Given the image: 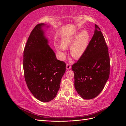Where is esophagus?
Segmentation results:
<instances>
[{
	"label": "esophagus",
	"mask_w": 126,
	"mask_h": 126,
	"mask_svg": "<svg viewBox=\"0 0 126 126\" xmlns=\"http://www.w3.org/2000/svg\"><path fill=\"white\" fill-rule=\"evenodd\" d=\"M71 68V65L69 63H67L66 64V69L67 70H69Z\"/></svg>",
	"instance_id": "obj_1"
}]
</instances>
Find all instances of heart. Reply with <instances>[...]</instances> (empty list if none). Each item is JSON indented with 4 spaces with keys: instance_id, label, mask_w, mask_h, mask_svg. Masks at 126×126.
<instances>
[{
    "instance_id": "obj_1",
    "label": "heart",
    "mask_w": 126,
    "mask_h": 126,
    "mask_svg": "<svg viewBox=\"0 0 126 126\" xmlns=\"http://www.w3.org/2000/svg\"><path fill=\"white\" fill-rule=\"evenodd\" d=\"M89 33L82 30L77 34L67 35L63 37L61 44L56 46L57 50L62 52V58L64 57L65 48L70 47V54L76 59H79L84 54L89 43Z\"/></svg>"
}]
</instances>
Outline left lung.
Here are the masks:
<instances>
[{
	"label": "left lung",
	"instance_id": "obj_1",
	"mask_svg": "<svg viewBox=\"0 0 126 126\" xmlns=\"http://www.w3.org/2000/svg\"><path fill=\"white\" fill-rule=\"evenodd\" d=\"M94 26L87 50L71 68L75 74V89L85 99H93L101 92L110 74L107 45L99 27Z\"/></svg>",
	"mask_w": 126,
	"mask_h": 126
}]
</instances>
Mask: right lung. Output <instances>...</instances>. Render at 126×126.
<instances>
[{"instance_id": "obj_1", "label": "right lung", "mask_w": 126, "mask_h": 126, "mask_svg": "<svg viewBox=\"0 0 126 126\" xmlns=\"http://www.w3.org/2000/svg\"><path fill=\"white\" fill-rule=\"evenodd\" d=\"M37 25L30 33L24 50V77L33 96L42 102L54 99L59 89L66 64L57 59L48 45L42 27Z\"/></svg>"}]
</instances>
